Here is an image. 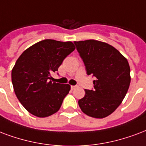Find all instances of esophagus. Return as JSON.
Here are the masks:
<instances>
[{"label": "esophagus", "mask_w": 146, "mask_h": 146, "mask_svg": "<svg viewBox=\"0 0 146 146\" xmlns=\"http://www.w3.org/2000/svg\"><path fill=\"white\" fill-rule=\"evenodd\" d=\"M76 87H77V86H71V89L72 90H75Z\"/></svg>", "instance_id": "obj_1"}]
</instances>
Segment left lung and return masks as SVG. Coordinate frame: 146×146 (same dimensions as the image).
Here are the masks:
<instances>
[{
    "mask_svg": "<svg viewBox=\"0 0 146 146\" xmlns=\"http://www.w3.org/2000/svg\"><path fill=\"white\" fill-rule=\"evenodd\" d=\"M85 65L93 75L94 89L85 90L78 101L83 113L93 118L106 117L121 104L129 87L130 67L127 60L115 48L95 40L74 42Z\"/></svg>",
    "mask_w": 146,
    "mask_h": 146,
    "instance_id": "8db88e82",
    "label": "left lung"
}]
</instances>
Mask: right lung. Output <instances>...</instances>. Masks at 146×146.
<instances>
[{
	"label": "right lung",
	"mask_w": 146,
	"mask_h": 146,
	"mask_svg": "<svg viewBox=\"0 0 146 146\" xmlns=\"http://www.w3.org/2000/svg\"><path fill=\"white\" fill-rule=\"evenodd\" d=\"M74 50L70 41L47 39L30 46L17 59L11 80L17 97L29 113L43 118L60 110L70 86L49 80Z\"/></svg>",
	"instance_id": "right-lung-1"
}]
</instances>
